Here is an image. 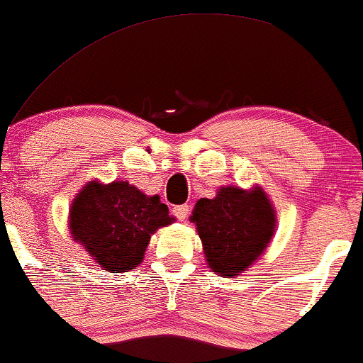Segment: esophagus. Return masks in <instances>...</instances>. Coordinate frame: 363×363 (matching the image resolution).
<instances>
[{"label":"esophagus","instance_id":"34e87169","mask_svg":"<svg viewBox=\"0 0 363 363\" xmlns=\"http://www.w3.org/2000/svg\"><path fill=\"white\" fill-rule=\"evenodd\" d=\"M189 214H190V207L186 206H177V207H173V216L177 217L178 220H185L186 217H189Z\"/></svg>","mask_w":363,"mask_h":363}]
</instances>
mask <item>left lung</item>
Listing matches in <instances>:
<instances>
[{"label": "left lung", "mask_w": 363, "mask_h": 363, "mask_svg": "<svg viewBox=\"0 0 363 363\" xmlns=\"http://www.w3.org/2000/svg\"><path fill=\"white\" fill-rule=\"evenodd\" d=\"M190 220L197 225L207 265L233 279L257 262L275 233L277 216L259 186H220L214 199H200Z\"/></svg>", "instance_id": "obj_1"}]
</instances>
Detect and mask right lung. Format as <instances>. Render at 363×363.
I'll return each instance as SVG.
<instances>
[{"label": "right lung", "instance_id": "right-lung-1", "mask_svg": "<svg viewBox=\"0 0 363 363\" xmlns=\"http://www.w3.org/2000/svg\"><path fill=\"white\" fill-rule=\"evenodd\" d=\"M157 195L147 197L127 182H89L69 211V231L89 257L112 274L134 270L156 229L173 223Z\"/></svg>", "mask_w": 363, "mask_h": 363}]
</instances>
